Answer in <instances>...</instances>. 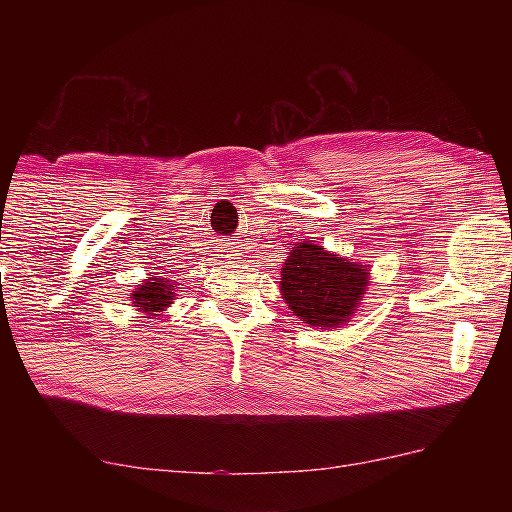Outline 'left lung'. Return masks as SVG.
Returning <instances> with one entry per match:
<instances>
[{"instance_id": "left-lung-1", "label": "left lung", "mask_w": 512, "mask_h": 512, "mask_svg": "<svg viewBox=\"0 0 512 512\" xmlns=\"http://www.w3.org/2000/svg\"><path fill=\"white\" fill-rule=\"evenodd\" d=\"M280 287L293 314L307 325L334 329L357 309L368 287V271L363 264L325 253L305 241L293 246L282 268Z\"/></svg>"}]
</instances>
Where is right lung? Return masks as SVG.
Wrapping results in <instances>:
<instances>
[{"label": "right lung", "mask_w": 512, "mask_h": 512, "mask_svg": "<svg viewBox=\"0 0 512 512\" xmlns=\"http://www.w3.org/2000/svg\"><path fill=\"white\" fill-rule=\"evenodd\" d=\"M173 300V284L162 277H153L151 282L140 284V289L133 291V307H137L144 314L158 316L155 311H162L169 307ZM146 318V316H144Z\"/></svg>", "instance_id": "add662e5"}]
</instances>
